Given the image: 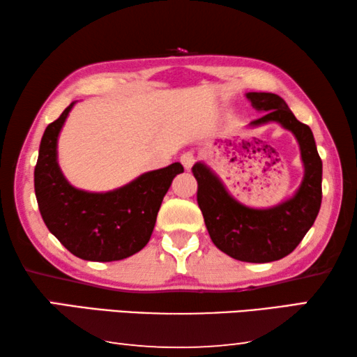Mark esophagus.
Returning a JSON list of instances; mask_svg holds the SVG:
<instances>
[{"mask_svg":"<svg viewBox=\"0 0 357 357\" xmlns=\"http://www.w3.org/2000/svg\"><path fill=\"white\" fill-rule=\"evenodd\" d=\"M193 162H195V155H193L192 153H184L183 155H181V164L184 165L185 170H190Z\"/></svg>","mask_w":357,"mask_h":357,"instance_id":"1","label":"esophagus"}]
</instances>
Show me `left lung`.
Listing matches in <instances>:
<instances>
[{"instance_id": "8db88e82", "label": "left lung", "mask_w": 357, "mask_h": 357, "mask_svg": "<svg viewBox=\"0 0 357 357\" xmlns=\"http://www.w3.org/2000/svg\"><path fill=\"white\" fill-rule=\"evenodd\" d=\"M263 114L250 126L279 123L293 132L301 148L304 179L289 200L268 209L244 206L202 162L192 167L198 183L197 202L213 243L219 250L247 263H271L291 253L315 222L321 206L323 162L310 128L296 119L287 102L273 93H247Z\"/></svg>"}]
</instances>
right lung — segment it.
Returning <instances> with one entry per match:
<instances>
[{
  "label": "right lung",
  "instance_id": "right-lung-1",
  "mask_svg": "<svg viewBox=\"0 0 357 357\" xmlns=\"http://www.w3.org/2000/svg\"><path fill=\"white\" fill-rule=\"evenodd\" d=\"M74 104L48 124L42 135L34 168L39 211L50 233L75 257L118 261L148 244L162 200L184 167L174 162L105 193L75 189L63 176L56 157L59 130Z\"/></svg>",
  "mask_w": 357,
  "mask_h": 357
}]
</instances>
